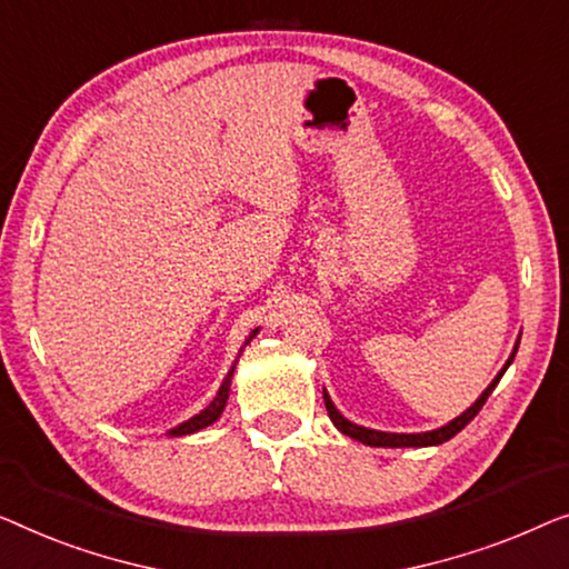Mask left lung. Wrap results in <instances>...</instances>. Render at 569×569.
<instances>
[{
	"instance_id": "obj_1",
	"label": "left lung",
	"mask_w": 569,
	"mask_h": 569,
	"mask_svg": "<svg viewBox=\"0 0 569 569\" xmlns=\"http://www.w3.org/2000/svg\"><path fill=\"white\" fill-rule=\"evenodd\" d=\"M516 350H518V348H516ZM516 350H513V356H510V361H513V358H516ZM510 361L506 363V368L510 366ZM506 368H502V371H500L498 376H495V381L482 391V397H479L477 402L471 405L467 412L459 415V418L451 420V422H448V426H443V428L430 430V433H410V436H407V433H381V430L361 428V426H356V422H350V420L342 418V415L338 412V407L332 405V399L327 397V391H325L327 415H330V420L335 422V428H338L340 433L356 438V441H361V443H366V446H387V448H402V446H438V443L448 441V438H453L456 433H459L461 428H467L469 422L477 418V412L482 410V405L487 402V397H490L492 389L498 387V381L502 379V373H506Z\"/></svg>"
}]
</instances>
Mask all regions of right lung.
Instances as JSON below:
<instances>
[{"instance_id": "obj_1", "label": "right lung", "mask_w": 569, "mask_h": 569, "mask_svg": "<svg viewBox=\"0 0 569 569\" xmlns=\"http://www.w3.org/2000/svg\"><path fill=\"white\" fill-rule=\"evenodd\" d=\"M258 332V330H254ZM254 332L250 335V340L254 338ZM247 340V342H250ZM244 342V346H247ZM239 353H242V350H239ZM231 373H234V366H231V371L227 373V379H223V383L219 387V395L213 397V402L206 407L203 412H198L196 418H190L188 422H182V426H178L172 430V436H188V433H196V430H201V428H206V426H211V422L219 418V415L223 412V405H227V399H229V383H231Z\"/></svg>"}]
</instances>
